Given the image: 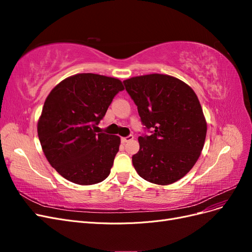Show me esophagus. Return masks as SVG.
<instances>
[{"instance_id":"1","label":"esophagus","mask_w":252,"mask_h":252,"mask_svg":"<svg viewBox=\"0 0 252 252\" xmlns=\"http://www.w3.org/2000/svg\"><path fill=\"white\" fill-rule=\"evenodd\" d=\"M133 140V135H128V136H126V138H122V143H128V142H130V141H132Z\"/></svg>"}]
</instances>
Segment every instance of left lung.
Wrapping results in <instances>:
<instances>
[{"label": "left lung", "instance_id": "8db88e82", "mask_svg": "<svg viewBox=\"0 0 252 252\" xmlns=\"http://www.w3.org/2000/svg\"><path fill=\"white\" fill-rule=\"evenodd\" d=\"M152 134L139 136L132 164L141 178L169 185L186 175L200 158L207 123L192 88L167 74L152 73L124 81Z\"/></svg>", "mask_w": 252, "mask_h": 252}]
</instances>
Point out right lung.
I'll return each instance as SVG.
<instances>
[{"instance_id":"right-lung-1","label":"right lung","mask_w":252,"mask_h":252,"mask_svg":"<svg viewBox=\"0 0 252 252\" xmlns=\"http://www.w3.org/2000/svg\"><path fill=\"white\" fill-rule=\"evenodd\" d=\"M123 89L119 79L78 73L50 91L37 122V135L47 161L66 180L93 185L109 175L121 139L96 133L94 128Z\"/></svg>"}]
</instances>
